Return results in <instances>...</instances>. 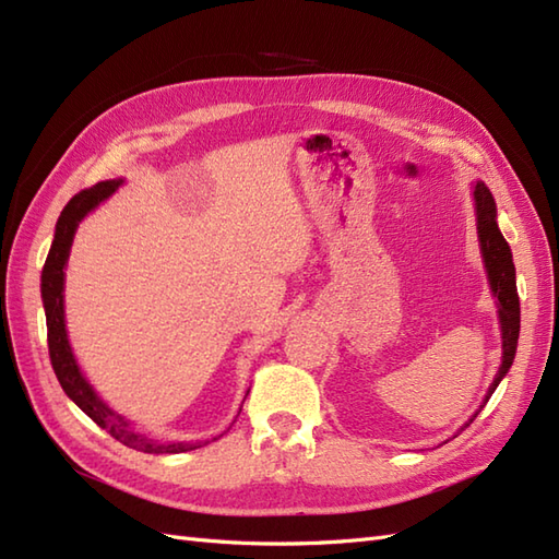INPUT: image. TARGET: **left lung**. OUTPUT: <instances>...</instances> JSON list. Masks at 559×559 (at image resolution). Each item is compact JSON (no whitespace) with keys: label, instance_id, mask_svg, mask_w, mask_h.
Here are the masks:
<instances>
[{"label":"left lung","instance_id":"obj_1","mask_svg":"<svg viewBox=\"0 0 559 559\" xmlns=\"http://www.w3.org/2000/svg\"><path fill=\"white\" fill-rule=\"evenodd\" d=\"M474 211H476V233H479L484 267L488 275V284H491V292L498 301V318H500V332H502V360H500L493 384L488 386V393L484 399V405H486L488 399H491V393L498 389L500 379L508 374L510 365L514 360L516 338H520V294H516L512 251L508 247L506 237L500 235L498 223H496V201L484 182L474 185ZM474 417L469 421H474ZM469 421L465 427H469Z\"/></svg>","mask_w":559,"mask_h":559}]
</instances>
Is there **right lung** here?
<instances>
[{
  "label": "right lung",
  "mask_w": 559,
  "mask_h": 559,
  "mask_svg": "<svg viewBox=\"0 0 559 559\" xmlns=\"http://www.w3.org/2000/svg\"><path fill=\"white\" fill-rule=\"evenodd\" d=\"M122 185V180H106L94 185L90 189L75 194L71 201L66 203L57 221V233H53V241L49 255L43 267V304H45V316H47V344H49V358L53 374H57L61 389L66 396L71 399L80 411L87 417H92L102 429H106L116 441L122 445L134 448V451L142 453H187L199 448V443H158L154 439H146L144 433L134 431L130 421L114 413L99 396L97 391L90 386L87 379L83 377L78 367V360L68 344V332H66V318H63V277H66V263L68 255H71V243L75 237V229L83 217L99 206L102 201L111 197L116 189Z\"/></svg>",
  "instance_id": "1"
}]
</instances>
